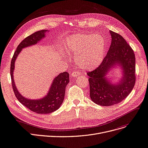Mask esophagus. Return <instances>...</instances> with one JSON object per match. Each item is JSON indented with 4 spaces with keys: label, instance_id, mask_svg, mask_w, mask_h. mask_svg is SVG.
Returning <instances> with one entry per match:
<instances>
[{
    "label": "esophagus",
    "instance_id": "esophagus-1",
    "mask_svg": "<svg viewBox=\"0 0 148 148\" xmlns=\"http://www.w3.org/2000/svg\"><path fill=\"white\" fill-rule=\"evenodd\" d=\"M80 73L76 71H73L71 74V76L72 77H77V76L80 75Z\"/></svg>",
    "mask_w": 148,
    "mask_h": 148
}]
</instances>
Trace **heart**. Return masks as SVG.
<instances>
[{
    "instance_id": "1",
    "label": "heart",
    "mask_w": 148,
    "mask_h": 148,
    "mask_svg": "<svg viewBox=\"0 0 148 148\" xmlns=\"http://www.w3.org/2000/svg\"><path fill=\"white\" fill-rule=\"evenodd\" d=\"M106 44L104 38L99 34H76L67 42V49L75 56V63L84 70L97 67L105 57Z\"/></svg>"
}]
</instances>
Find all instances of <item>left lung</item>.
<instances>
[{
	"mask_svg": "<svg viewBox=\"0 0 148 148\" xmlns=\"http://www.w3.org/2000/svg\"><path fill=\"white\" fill-rule=\"evenodd\" d=\"M110 32L111 43L106 56L97 68L87 73L91 100L104 106L119 103L126 99L132 91L136 77L133 49L121 36ZM116 64L121 66L123 75L119 82L112 84L106 75Z\"/></svg>",
	"mask_w": 148,
	"mask_h": 148,
	"instance_id": "left-lung-1",
	"label": "left lung"
}]
</instances>
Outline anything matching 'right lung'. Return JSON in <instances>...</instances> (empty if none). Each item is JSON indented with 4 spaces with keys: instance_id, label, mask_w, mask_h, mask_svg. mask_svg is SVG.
Masks as SVG:
<instances>
[{
    "instance_id": "obj_1",
    "label": "right lung",
    "mask_w": 148,
    "mask_h": 148,
    "mask_svg": "<svg viewBox=\"0 0 148 148\" xmlns=\"http://www.w3.org/2000/svg\"><path fill=\"white\" fill-rule=\"evenodd\" d=\"M47 31L45 29L38 31L25 38L18 45L11 62L10 74L12 86L16 98L25 107L37 114H49L58 110L63 101L65 88L69 82L68 73L63 72L59 74L53 80L47 95L38 100H30L24 97L18 92L15 85L13 73L15 61L18 54L23 48L33 45L42 39L45 36Z\"/></svg>"
}]
</instances>
